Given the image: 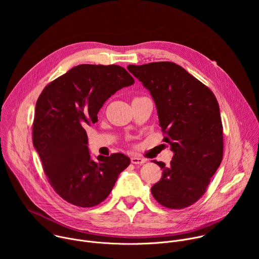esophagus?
<instances>
[{
    "label": "esophagus",
    "mask_w": 259,
    "mask_h": 259,
    "mask_svg": "<svg viewBox=\"0 0 259 259\" xmlns=\"http://www.w3.org/2000/svg\"><path fill=\"white\" fill-rule=\"evenodd\" d=\"M131 163L135 164V165H142L143 163H145V159L137 157V156H133V157H131Z\"/></svg>",
    "instance_id": "34e87169"
}]
</instances>
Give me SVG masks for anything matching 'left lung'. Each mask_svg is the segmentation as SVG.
I'll use <instances>...</instances> for the list:
<instances>
[{
    "mask_svg": "<svg viewBox=\"0 0 259 259\" xmlns=\"http://www.w3.org/2000/svg\"><path fill=\"white\" fill-rule=\"evenodd\" d=\"M150 90L160 126L174 156L152 194L169 209L187 208L205 193L224 156V132L213 92L180 65L170 61L129 65Z\"/></svg>",
    "mask_w": 259,
    "mask_h": 259,
    "instance_id": "obj_1",
    "label": "left lung"
}]
</instances>
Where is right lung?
I'll list each match as a JSON object with an SVG mask.
<instances>
[{"instance_id":"obj_1","label":"right lung","mask_w":259,"mask_h":259,"mask_svg":"<svg viewBox=\"0 0 259 259\" xmlns=\"http://www.w3.org/2000/svg\"><path fill=\"white\" fill-rule=\"evenodd\" d=\"M134 84L120 65L80 64L49 83L35 103L32 143L53 190L84 208L98 205L130 164L123 154L91 159L85 128L97 122L106 99Z\"/></svg>"}]
</instances>
